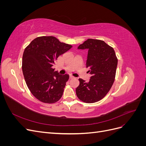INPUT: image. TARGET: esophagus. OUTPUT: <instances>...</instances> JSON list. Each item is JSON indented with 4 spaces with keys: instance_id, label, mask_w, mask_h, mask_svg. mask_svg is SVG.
<instances>
[{
    "instance_id": "1",
    "label": "esophagus",
    "mask_w": 146,
    "mask_h": 146,
    "mask_svg": "<svg viewBox=\"0 0 146 146\" xmlns=\"http://www.w3.org/2000/svg\"><path fill=\"white\" fill-rule=\"evenodd\" d=\"M69 77H70V79H72V78H75L74 76H71V75H70V76H69Z\"/></svg>"
}]
</instances>
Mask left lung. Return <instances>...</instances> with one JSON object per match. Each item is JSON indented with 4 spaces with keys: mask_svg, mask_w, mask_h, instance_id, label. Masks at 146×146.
Wrapping results in <instances>:
<instances>
[{
    "mask_svg": "<svg viewBox=\"0 0 146 146\" xmlns=\"http://www.w3.org/2000/svg\"><path fill=\"white\" fill-rule=\"evenodd\" d=\"M87 49L86 68L91 77L89 82L79 78L76 88L78 98L85 103H94L106 96L113 85L116 76L117 58L113 48L104 41L88 39L78 47Z\"/></svg>",
    "mask_w": 146,
    "mask_h": 146,
    "instance_id": "1",
    "label": "left lung"
}]
</instances>
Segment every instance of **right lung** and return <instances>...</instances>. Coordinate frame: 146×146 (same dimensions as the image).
<instances>
[{
  "mask_svg": "<svg viewBox=\"0 0 146 146\" xmlns=\"http://www.w3.org/2000/svg\"><path fill=\"white\" fill-rule=\"evenodd\" d=\"M71 47L50 36L35 38L25 48L22 64L25 80L32 94L42 102L53 104L62 97L69 76L58 74L52 66Z\"/></svg>",
  "mask_w": 146,
  "mask_h": 146,
  "instance_id": "1",
  "label": "right lung"
}]
</instances>
